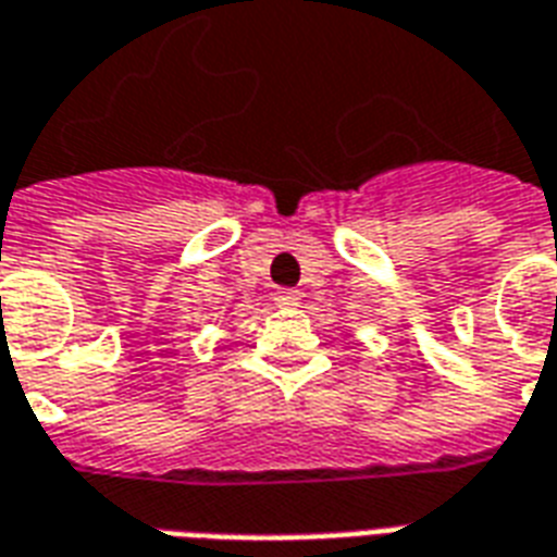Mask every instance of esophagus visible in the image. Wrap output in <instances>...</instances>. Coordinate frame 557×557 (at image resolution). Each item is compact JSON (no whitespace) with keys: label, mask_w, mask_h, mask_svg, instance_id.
Listing matches in <instances>:
<instances>
[{"label":"esophagus","mask_w":557,"mask_h":557,"mask_svg":"<svg viewBox=\"0 0 557 557\" xmlns=\"http://www.w3.org/2000/svg\"><path fill=\"white\" fill-rule=\"evenodd\" d=\"M274 300H277L280 307H298L300 292L298 289H280L277 295H274Z\"/></svg>","instance_id":"esophagus-1"}]
</instances>
